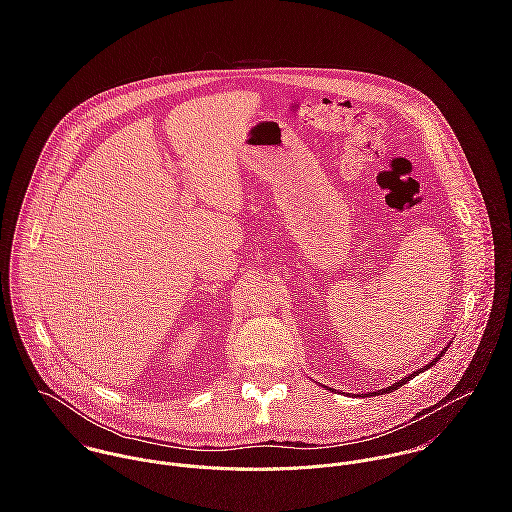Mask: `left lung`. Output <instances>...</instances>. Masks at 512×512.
I'll use <instances>...</instances> for the list:
<instances>
[{
	"label": "left lung",
	"instance_id": "1",
	"mask_svg": "<svg viewBox=\"0 0 512 512\" xmlns=\"http://www.w3.org/2000/svg\"><path fill=\"white\" fill-rule=\"evenodd\" d=\"M441 355H443V353H441ZM441 355H439V357H441ZM439 357H438V359H439ZM438 359H436V361H432V363H430V365L424 366V370H426V368H430V366L434 365V363H438ZM420 372H422V370H420ZM416 374H418V370H416V372H412V374H408V376H406V378H402V380H400V382H394V384H392V386H388V388H384V390H380V392H382V394H388V392H392V390H396V388H398V386H402V384H406V382H408V380H410V378H414V376H416ZM380 392H372V394H380Z\"/></svg>",
	"mask_w": 512,
	"mask_h": 512
}]
</instances>
